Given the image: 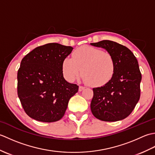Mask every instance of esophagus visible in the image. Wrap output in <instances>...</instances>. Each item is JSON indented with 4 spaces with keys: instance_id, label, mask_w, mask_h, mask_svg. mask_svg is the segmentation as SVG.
I'll use <instances>...</instances> for the list:
<instances>
[{
    "instance_id": "esophagus-1",
    "label": "esophagus",
    "mask_w": 155,
    "mask_h": 155,
    "mask_svg": "<svg viewBox=\"0 0 155 155\" xmlns=\"http://www.w3.org/2000/svg\"><path fill=\"white\" fill-rule=\"evenodd\" d=\"M84 88H85V87H83V86H79V88H78V91H83V90L84 89Z\"/></svg>"
}]
</instances>
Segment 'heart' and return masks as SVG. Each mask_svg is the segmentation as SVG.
<instances>
[{
  "label": "heart",
  "mask_w": 155,
  "mask_h": 155,
  "mask_svg": "<svg viewBox=\"0 0 155 155\" xmlns=\"http://www.w3.org/2000/svg\"><path fill=\"white\" fill-rule=\"evenodd\" d=\"M62 71L66 79L74 81L83 72V79L93 87L108 84L115 71L114 59L110 52L100 48L83 46L72 52V58L66 57L62 62Z\"/></svg>",
  "instance_id": "1"
}]
</instances>
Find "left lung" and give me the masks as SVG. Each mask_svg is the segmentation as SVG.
Masks as SVG:
<instances>
[{"mask_svg": "<svg viewBox=\"0 0 155 155\" xmlns=\"http://www.w3.org/2000/svg\"><path fill=\"white\" fill-rule=\"evenodd\" d=\"M91 45L106 49L113 55L115 62L111 81L103 87L93 89L92 113L103 121L123 120L132 113L140 96L142 76L137 59L127 47L116 42L104 40Z\"/></svg>", "mask_w": 155, "mask_h": 155, "instance_id": "8db88e82", "label": "left lung"}]
</instances>
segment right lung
<instances>
[{
	"mask_svg": "<svg viewBox=\"0 0 155 155\" xmlns=\"http://www.w3.org/2000/svg\"><path fill=\"white\" fill-rule=\"evenodd\" d=\"M73 48L48 43L35 48L22 59L17 73V93L23 109L33 119L52 123L62 118L78 86L64 79L63 59Z\"/></svg>",
	"mask_w": 155,
	"mask_h": 155,
	"instance_id": "obj_1",
	"label": "right lung"
}]
</instances>
